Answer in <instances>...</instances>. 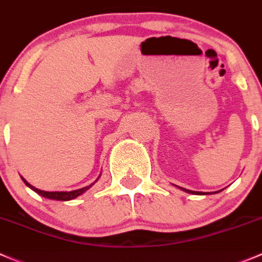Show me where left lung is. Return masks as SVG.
<instances>
[{
    "label": "left lung",
    "instance_id": "left-lung-1",
    "mask_svg": "<svg viewBox=\"0 0 262 262\" xmlns=\"http://www.w3.org/2000/svg\"><path fill=\"white\" fill-rule=\"evenodd\" d=\"M175 187H178V185H175ZM178 188H180V189L184 190V192H187V193H192V194H209V193H206V192H195V190L185 189V188H182V187H178ZM219 192H222V190H217V192H215V193H219Z\"/></svg>",
    "mask_w": 262,
    "mask_h": 262
}]
</instances>
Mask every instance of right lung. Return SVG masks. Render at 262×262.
I'll use <instances>...</instances> for the list:
<instances>
[{"label":"right lung","mask_w":262,"mask_h":262,"mask_svg":"<svg viewBox=\"0 0 262 262\" xmlns=\"http://www.w3.org/2000/svg\"><path fill=\"white\" fill-rule=\"evenodd\" d=\"M101 177V175H100ZM98 177V178H100ZM23 179V182L25 183V185L27 187H29L30 189L34 190L35 193H38L39 195H42V197H45V199H48V200H55V201H70V200H74L77 199V197H79L80 194H83V193L85 192V190L90 189L91 187H92L93 184H95L96 182L98 180V178L96 179L95 183H92V184L87 185V187H83V188H79V189H74V190H70V192H47V190H42V189H38V188L33 187L32 184H29V183L27 182V180L24 179L23 177H20Z\"/></svg>","instance_id":"obj_1"}]
</instances>
